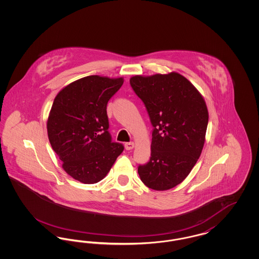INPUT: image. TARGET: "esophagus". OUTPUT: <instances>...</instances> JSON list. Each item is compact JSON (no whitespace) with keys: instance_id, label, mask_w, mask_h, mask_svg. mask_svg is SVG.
<instances>
[{"instance_id":"34e87169","label":"esophagus","mask_w":259,"mask_h":259,"mask_svg":"<svg viewBox=\"0 0 259 259\" xmlns=\"http://www.w3.org/2000/svg\"><path fill=\"white\" fill-rule=\"evenodd\" d=\"M135 147V144L133 143V142H130V143H126L125 144V148L127 149V150H131V149H133Z\"/></svg>"}]
</instances>
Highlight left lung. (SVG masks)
<instances>
[{
    "mask_svg": "<svg viewBox=\"0 0 259 259\" xmlns=\"http://www.w3.org/2000/svg\"><path fill=\"white\" fill-rule=\"evenodd\" d=\"M130 84L153 126L150 159L140 165L141 181L153 190L180 185L196 164L206 140L209 112L206 102L179 73L134 75Z\"/></svg>",
    "mask_w": 259,
    "mask_h": 259,
    "instance_id": "1",
    "label": "left lung"
}]
</instances>
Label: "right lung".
I'll list each match as a JSON object with an SVG mask.
<instances>
[{
	"label": "right lung",
	"mask_w": 259,
	"mask_h": 259,
	"mask_svg": "<svg viewBox=\"0 0 259 259\" xmlns=\"http://www.w3.org/2000/svg\"><path fill=\"white\" fill-rule=\"evenodd\" d=\"M123 77L88 75L64 87L48 118L50 145L62 168L87 185L102 181L123 151L108 131L107 104L123 84Z\"/></svg>",
	"instance_id": "right-lung-1"
}]
</instances>
